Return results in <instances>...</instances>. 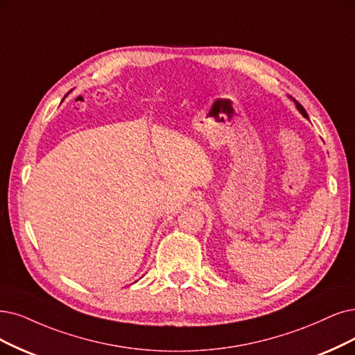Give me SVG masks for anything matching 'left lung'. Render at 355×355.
<instances>
[{
	"mask_svg": "<svg viewBox=\"0 0 355 355\" xmlns=\"http://www.w3.org/2000/svg\"><path fill=\"white\" fill-rule=\"evenodd\" d=\"M294 102H295V105H297V108H298V111H300V112H301V114H303V115H304V116H306V118H309V115H307V112H306V110H304V108H303V105H301V103H300V102H297V101H295V99H294Z\"/></svg>",
	"mask_w": 355,
	"mask_h": 355,
	"instance_id": "8db88e82",
	"label": "left lung"
}]
</instances>
